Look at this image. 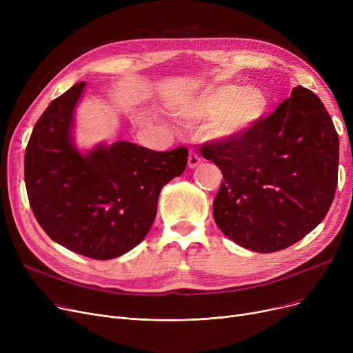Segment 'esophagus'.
I'll return each mask as SVG.
<instances>
[{"label": "esophagus", "mask_w": 353, "mask_h": 353, "mask_svg": "<svg viewBox=\"0 0 353 353\" xmlns=\"http://www.w3.org/2000/svg\"><path fill=\"white\" fill-rule=\"evenodd\" d=\"M200 161H201L200 157L194 152H192L189 154V167H190V169H194V167H197L200 164Z\"/></svg>", "instance_id": "34e87169"}]
</instances>
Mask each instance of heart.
I'll use <instances>...</instances> for the list:
<instances>
[{"mask_svg": "<svg viewBox=\"0 0 353 353\" xmlns=\"http://www.w3.org/2000/svg\"><path fill=\"white\" fill-rule=\"evenodd\" d=\"M269 110V97L256 85L223 84L208 90L183 110L189 120H208L210 139L234 143L248 136Z\"/></svg>", "mask_w": 353, "mask_h": 353, "instance_id": "b5f03b06", "label": "heart"}]
</instances>
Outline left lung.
Returning a JSON list of instances; mask_svg holds the SVG:
<instances>
[{
  "label": "left lung",
  "mask_w": 353,
  "mask_h": 353,
  "mask_svg": "<svg viewBox=\"0 0 353 353\" xmlns=\"http://www.w3.org/2000/svg\"><path fill=\"white\" fill-rule=\"evenodd\" d=\"M200 153L225 179L213 200L216 225L253 252L299 242L335 197L339 137L321 99L302 85L243 139L210 141Z\"/></svg>",
  "instance_id": "left-lung-1"
}]
</instances>
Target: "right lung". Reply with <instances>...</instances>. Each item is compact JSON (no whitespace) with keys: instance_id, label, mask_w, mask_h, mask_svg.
Segmentation results:
<instances>
[{"instance_id":"right-lung-1","label":"right lung","mask_w":353,"mask_h":353,"mask_svg":"<svg viewBox=\"0 0 353 353\" xmlns=\"http://www.w3.org/2000/svg\"><path fill=\"white\" fill-rule=\"evenodd\" d=\"M84 87L74 84L35 123L26 148V188L37 221L55 243L108 261L145 237L163 186L184 172L189 152L116 141L80 153L72 125Z\"/></svg>"}]
</instances>
